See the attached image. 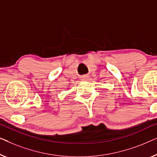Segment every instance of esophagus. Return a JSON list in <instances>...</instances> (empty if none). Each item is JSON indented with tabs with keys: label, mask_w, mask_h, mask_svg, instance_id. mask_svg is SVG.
<instances>
[{
	"label": "esophagus",
	"mask_w": 157,
	"mask_h": 157,
	"mask_svg": "<svg viewBox=\"0 0 157 157\" xmlns=\"http://www.w3.org/2000/svg\"><path fill=\"white\" fill-rule=\"evenodd\" d=\"M88 78H89V77H88V75H84V76L82 77L81 79H82V80L85 81V80H87V79H88Z\"/></svg>",
	"instance_id": "obj_1"
}]
</instances>
